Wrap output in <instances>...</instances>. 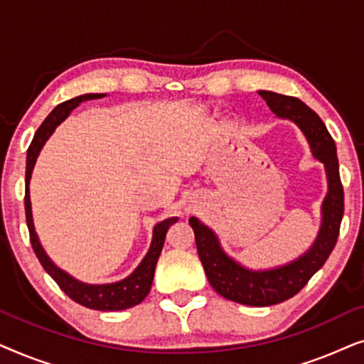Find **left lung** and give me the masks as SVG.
<instances>
[{
	"mask_svg": "<svg viewBox=\"0 0 364 364\" xmlns=\"http://www.w3.org/2000/svg\"><path fill=\"white\" fill-rule=\"evenodd\" d=\"M277 117L296 124L310 144V151L325 167L328 192L321 203L320 230L311 247L285 265L252 270L223 250L217 233L197 217L188 218L196 233L198 258L213 290L227 300L248 306H270L296 295L308 280L325 265L336 245L345 210L336 146L325 122L300 99L272 91H258Z\"/></svg>",
	"mask_w": 364,
	"mask_h": 364,
	"instance_id": "8db88e82",
	"label": "left lung"
}]
</instances>
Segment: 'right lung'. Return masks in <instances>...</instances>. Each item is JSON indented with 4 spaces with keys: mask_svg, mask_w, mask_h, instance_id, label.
<instances>
[{
    "mask_svg": "<svg viewBox=\"0 0 364 364\" xmlns=\"http://www.w3.org/2000/svg\"><path fill=\"white\" fill-rule=\"evenodd\" d=\"M106 94H82L69 101L59 104L51 111V114L44 119V122L39 126V129L34 134V139L31 146L28 149L26 157V196H24V208H26V223L29 228V240H31L33 250L36 253L39 263H41L48 275L58 283L59 288L66 293V295L74 300L79 305L91 308V310L99 311H119L127 310L141 303L144 298L149 295L154 280V272H156V265L159 257H161L164 242H166V233L172 223L178 220V217H171L166 220L159 222L154 225L152 232V242L149 247V252L142 262L139 263L136 270L131 275L124 278V280L114 282V283H102V285H92V283H84L77 278L69 275L54 263L39 242V237L36 230H34L33 222V210H31V197H29V182H31V173L36 164V159L41 152V149L51 134L54 132L59 124L76 109L79 104L84 101H91V99H101Z\"/></svg>",
    "mask_w": 364,
    "mask_h": 364,
    "instance_id": "add662e5",
    "label": "right lung"
}]
</instances>
